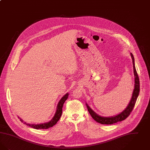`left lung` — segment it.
I'll list each match as a JSON object with an SVG mask.
<instances>
[{
  "label": "left lung",
  "instance_id": "1",
  "mask_svg": "<svg viewBox=\"0 0 150 150\" xmlns=\"http://www.w3.org/2000/svg\"><path fill=\"white\" fill-rule=\"evenodd\" d=\"M132 57V62H133V72L134 75V89L133 90L132 98L127 106L125 110H123L122 112L119 114L115 115L114 116L110 117H102L98 114L92 110L90 107L88 105L87 103H86V105L88 109L89 113H90L92 118L95 120L98 123H99L102 125H112L117 122L122 121L126 119L132 112L133 109L134 107L135 103L138 98L139 93V80L138 78V74L135 67L134 64V59L133 55L132 53H130Z\"/></svg>",
  "mask_w": 150,
  "mask_h": 150
}]
</instances>
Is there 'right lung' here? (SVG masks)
Segmentation results:
<instances>
[{
  "label": "right lung",
  "instance_id": "add662e5",
  "mask_svg": "<svg viewBox=\"0 0 150 150\" xmlns=\"http://www.w3.org/2000/svg\"><path fill=\"white\" fill-rule=\"evenodd\" d=\"M69 93H67L65 96H62L61 99L59 100V102L57 104V108H56V111L55 112V114L54 115V117L51 119L50 121L46 123H40V124H29L27 123L26 122H23V120L20 118L19 117L18 118H19L20 120L22 122H23L25 125L27 126H30L32 128H33L35 129H48L50 127H53L54 125H55L57 122L60 120V117L61 116L62 112V107L64 104L65 102L66 101V99H67L68 96H69Z\"/></svg>",
  "mask_w": 150,
  "mask_h": 150
}]
</instances>
